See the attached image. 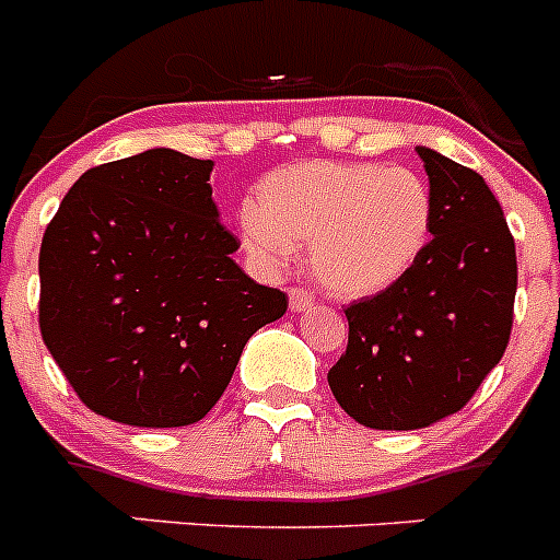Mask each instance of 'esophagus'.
<instances>
[{
	"mask_svg": "<svg viewBox=\"0 0 560 560\" xmlns=\"http://www.w3.org/2000/svg\"><path fill=\"white\" fill-rule=\"evenodd\" d=\"M314 294H311V291H305V289H291L289 291V305H291V311H296V314H300V311H311L314 308Z\"/></svg>",
	"mask_w": 560,
	"mask_h": 560,
	"instance_id": "34e87169",
	"label": "esophagus"
}]
</instances>
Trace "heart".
Wrapping results in <instances>:
<instances>
[{
	"mask_svg": "<svg viewBox=\"0 0 560 560\" xmlns=\"http://www.w3.org/2000/svg\"><path fill=\"white\" fill-rule=\"evenodd\" d=\"M432 232V192L418 173L370 162L308 160L260 182L241 215V244L260 269L289 266L308 244L316 283L364 300L400 283Z\"/></svg>",
	"mask_w": 560,
	"mask_h": 560,
	"instance_id": "heart-1",
	"label": "heart"
}]
</instances>
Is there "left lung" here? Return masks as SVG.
Returning <instances> with one entry per match:
<instances>
[{
    "instance_id": "left-lung-1",
    "label": "left lung",
    "mask_w": 560,
    "mask_h": 560,
    "mask_svg": "<svg viewBox=\"0 0 560 560\" xmlns=\"http://www.w3.org/2000/svg\"><path fill=\"white\" fill-rule=\"evenodd\" d=\"M432 192V241L400 283L345 308L348 350L328 373L361 427L427 429L471 400L513 328L516 244L471 167L418 145Z\"/></svg>"
}]
</instances>
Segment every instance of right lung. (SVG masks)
<instances>
[{"mask_svg": "<svg viewBox=\"0 0 560 560\" xmlns=\"http://www.w3.org/2000/svg\"><path fill=\"white\" fill-rule=\"evenodd\" d=\"M212 160L151 148L86 171L38 255L42 339L92 412L142 429L199 423L244 345L289 308L232 260Z\"/></svg>", "mask_w": 560, "mask_h": 560, "instance_id": "add662e5", "label": "right lung"}]
</instances>
